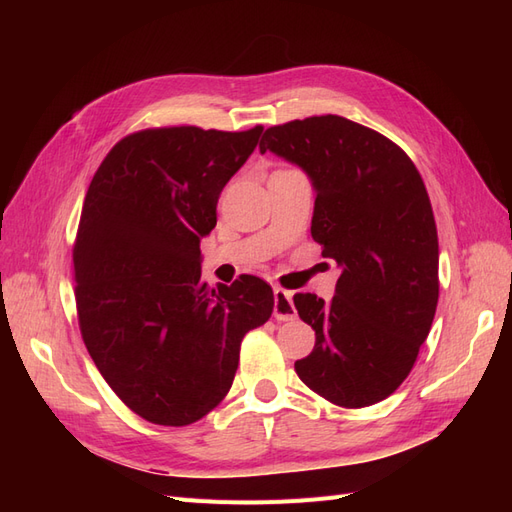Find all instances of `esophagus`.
<instances>
[{
    "label": "esophagus",
    "instance_id": "34e87169",
    "mask_svg": "<svg viewBox=\"0 0 512 512\" xmlns=\"http://www.w3.org/2000/svg\"><path fill=\"white\" fill-rule=\"evenodd\" d=\"M273 316L277 320L297 318V309H294V303H292V292L284 288H273Z\"/></svg>",
    "mask_w": 512,
    "mask_h": 512
}]
</instances>
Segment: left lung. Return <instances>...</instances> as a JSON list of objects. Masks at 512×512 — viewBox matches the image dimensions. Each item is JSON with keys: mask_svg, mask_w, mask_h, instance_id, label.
<instances>
[{"mask_svg": "<svg viewBox=\"0 0 512 512\" xmlns=\"http://www.w3.org/2000/svg\"><path fill=\"white\" fill-rule=\"evenodd\" d=\"M316 192L312 237L342 275L329 303L294 294L316 331L294 363L309 389L344 408L378 404L404 382L438 305V232L425 183L389 138L346 117L273 126L260 141Z\"/></svg>", "mask_w": 512, "mask_h": 512, "instance_id": "8db88e82", "label": "left lung"}]
</instances>
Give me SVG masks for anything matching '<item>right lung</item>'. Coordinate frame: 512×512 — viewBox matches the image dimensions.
I'll use <instances>...</instances> for the list:
<instances>
[{
  "label": "right lung",
  "mask_w": 512,
  "mask_h": 512,
  "mask_svg": "<svg viewBox=\"0 0 512 512\" xmlns=\"http://www.w3.org/2000/svg\"><path fill=\"white\" fill-rule=\"evenodd\" d=\"M260 134L143 130L108 151L91 179L74 245L83 342L149 423L190 425L218 406L241 339L273 312L271 286L254 275L213 290L200 280V239Z\"/></svg>",
  "instance_id": "obj_1"
}]
</instances>
